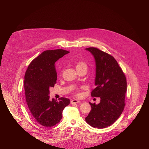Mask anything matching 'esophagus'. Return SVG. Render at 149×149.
Wrapping results in <instances>:
<instances>
[{
	"instance_id": "esophagus-1",
	"label": "esophagus",
	"mask_w": 149,
	"mask_h": 149,
	"mask_svg": "<svg viewBox=\"0 0 149 149\" xmlns=\"http://www.w3.org/2000/svg\"><path fill=\"white\" fill-rule=\"evenodd\" d=\"M79 101L78 100H77V99H74V100H72L71 101V104H77L78 102H79Z\"/></svg>"
}]
</instances>
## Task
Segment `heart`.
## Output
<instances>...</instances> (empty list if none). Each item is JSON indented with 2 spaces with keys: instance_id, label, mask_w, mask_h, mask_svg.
<instances>
[{
  "instance_id": "obj_1",
  "label": "heart",
  "mask_w": 149,
  "mask_h": 149,
  "mask_svg": "<svg viewBox=\"0 0 149 149\" xmlns=\"http://www.w3.org/2000/svg\"><path fill=\"white\" fill-rule=\"evenodd\" d=\"M83 66H86V63L82 62V61H79L77 62V66H76V68H78V67H83Z\"/></svg>"
}]
</instances>
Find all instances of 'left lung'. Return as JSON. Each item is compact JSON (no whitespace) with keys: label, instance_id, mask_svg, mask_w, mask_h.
Wrapping results in <instances>:
<instances>
[{"label":"left lung","instance_id":"8db88e82","mask_svg":"<svg viewBox=\"0 0 149 149\" xmlns=\"http://www.w3.org/2000/svg\"><path fill=\"white\" fill-rule=\"evenodd\" d=\"M86 50L94 56L96 64L95 87L91 94L101 100L98 104L90 102L91 110L86 121L94 128L103 129L113 124L124 110L127 80L113 56L94 47Z\"/></svg>","mask_w":149,"mask_h":149}]
</instances>
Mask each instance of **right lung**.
Here are the masks:
<instances>
[{"mask_svg":"<svg viewBox=\"0 0 149 149\" xmlns=\"http://www.w3.org/2000/svg\"><path fill=\"white\" fill-rule=\"evenodd\" d=\"M70 52L61 49L45 51L29 65L25 75L24 88L29 111L35 120L46 127L59 123L62 111L70 104L68 98L61 97L59 101L50 99L49 88L57 80L55 63Z\"/></svg>","mask_w":149,"mask_h":149,"instance_id":"obj_1","label":"right lung"}]
</instances>
